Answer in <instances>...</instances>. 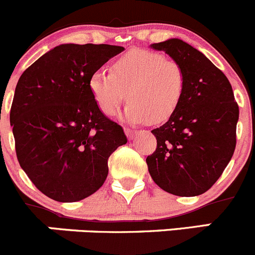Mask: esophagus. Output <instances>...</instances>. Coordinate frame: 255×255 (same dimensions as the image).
Here are the masks:
<instances>
[{
  "instance_id": "obj_1",
  "label": "esophagus",
  "mask_w": 255,
  "mask_h": 255,
  "mask_svg": "<svg viewBox=\"0 0 255 255\" xmlns=\"http://www.w3.org/2000/svg\"><path fill=\"white\" fill-rule=\"evenodd\" d=\"M124 131H125V133H127L128 140H132V138H135L136 133H137L135 130H132V128H125Z\"/></svg>"
}]
</instances>
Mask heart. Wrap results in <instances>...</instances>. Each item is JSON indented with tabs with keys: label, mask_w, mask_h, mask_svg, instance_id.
<instances>
[{
	"label": "heart",
	"mask_w": 255,
	"mask_h": 255,
	"mask_svg": "<svg viewBox=\"0 0 255 255\" xmlns=\"http://www.w3.org/2000/svg\"><path fill=\"white\" fill-rule=\"evenodd\" d=\"M89 89L103 114L113 117L127 98L128 123H162L182 102L186 75L177 62L146 49H133L113 63L112 72L99 69L90 75Z\"/></svg>",
	"instance_id": "1"
}]
</instances>
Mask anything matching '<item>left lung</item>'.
Here are the masks:
<instances>
[{"instance_id":"8db88e82","label":"left lung","mask_w":255,"mask_h":255,"mask_svg":"<svg viewBox=\"0 0 255 255\" xmlns=\"http://www.w3.org/2000/svg\"><path fill=\"white\" fill-rule=\"evenodd\" d=\"M150 47L183 68L186 89L172 117L151 131L157 147L146 158L148 172L171 195H202L221 177L236 148L239 108L232 85L203 53L182 39Z\"/></svg>"}]
</instances>
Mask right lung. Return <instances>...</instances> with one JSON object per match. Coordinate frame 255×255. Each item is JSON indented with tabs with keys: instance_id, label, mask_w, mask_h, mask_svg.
<instances>
[{
	"instance_id": "obj_1",
	"label": "right lung",
	"mask_w": 255,
	"mask_h": 255,
	"mask_svg": "<svg viewBox=\"0 0 255 255\" xmlns=\"http://www.w3.org/2000/svg\"><path fill=\"white\" fill-rule=\"evenodd\" d=\"M123 50L110 44H59L17 83L9 114L17 158L52 200L77 202L97 192L108 177V158L128 142L89 89L90 75Z\"/></svg>"
}]
</instances>
